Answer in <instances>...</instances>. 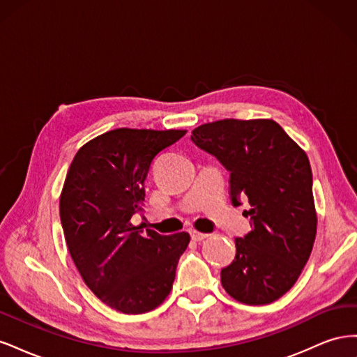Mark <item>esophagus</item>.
<instances>
[{
    "mask_svg": "<svg viewBox=\"0 0 357 357\" xmlns=\"http://www.w3.org/2000/svg\"><path fill=\"white\" fill-rule=\"evenodd\" d=\"M190 236H192V240L193 241H197V243H199V241H202V240H205L207 238V234H201V232H197V231H190Z\"/></svg>",
    "mask_w": 357,
    "mask_h": 357,
    "instance_id": "obj_1",
    "label": "esophagus"
}]
</instances>
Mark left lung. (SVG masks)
<instances>
[{
	"instance_id": "1",
	"label": "left lung",
	"mask_w": 357,
	"mask_h": 357,
	"mask_svg": "<svg viewBox=\"0 0 357 357\" xmlns=\"http://www.w3.org/2000/svg\"><path fill=\"white\" fill-rule=\"evenodd\" d=\"M192 142L229 171L235 207L248 199L252 231L235 238L236 253L222 269L223 289L247 305H265L296 283L316 240L317 215L310 160L271 119L205 123Z\"/></svg>"
}]
</instances>
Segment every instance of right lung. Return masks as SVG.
Here are the masks:
<instances>
[{
	"label": "right lung",
	"mask_w": 357,
	"mask_h": 357,
	"mask_svg": "<svg viewBox=\"0 0 357 357\" xmlns=\"http://www.w3.org/2000/svg\"><path fill=\"white\" fill-rule=\"evenodd\" d=\"M185 134L105 132L80 147L63 183L59 214L74 265L104 304L125 314L152 311L165 301L190 241L188 232L160 235L131 223L143 211L153 159Z\"/></svg>",
	"instance_id": "1"
}]
</instances>
